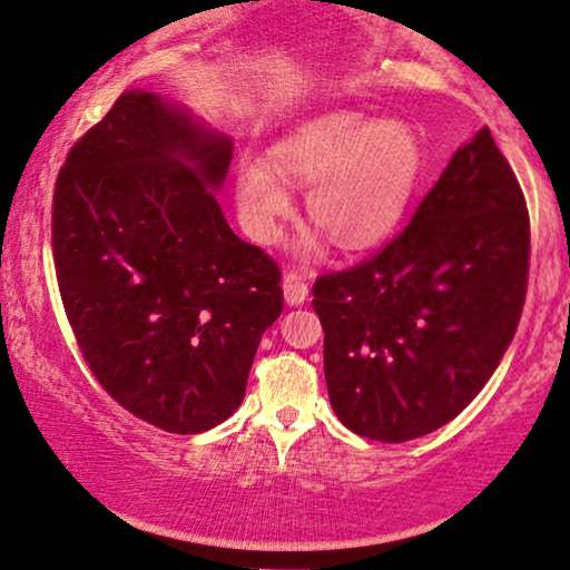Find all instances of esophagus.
Returning <instances> with one entry per match:
<instances>
[{"label": "esophagus", "mask_w": 570, "mask_h": 570, "mask_svg": "<svg viewBox=\"0 0 570 570\" xmlns=\"http://www.w3.org/2000/svg\"><path fill=\"white\" fill-rule=\"evenodd\" d=\"M309 294V284L299 271H286L284 274V299L288 304H302Z\"/></svg>", "instance_id": "1"}]
</instances>
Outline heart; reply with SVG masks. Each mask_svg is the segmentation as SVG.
<instances>
[{"instance_id":"heart-1","label":"heart","mask_w":570,"mask_h":570,"mask_svg":"<svg viewBox=\"0 0 570 570\" xmlns=\"http://www.w3.org/2000/svg\"><path fill=\"white\" fill-rule=\"evenodd\" d=\"M274 163L284 178L309 183V219L343 250H358L380 243L403 219L426 173V147L403 118L374 121L356 110H335L282 136ZM237 206L247 232L274 243L292 196L274 167L243 159Z\"/></svg>"}]
</instances>
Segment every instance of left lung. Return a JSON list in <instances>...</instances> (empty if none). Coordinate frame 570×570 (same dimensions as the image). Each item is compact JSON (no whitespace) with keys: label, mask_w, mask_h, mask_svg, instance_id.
<instances>
[{"label":"left lung","mask_w":570,"mask_h":570,"mask_svg":"<svg viewBox=\"0 0 570 570\" xmlns=\"http://www.w3.org/2000/svg\"><path fill=\"white\" fill-rule=\"evenodd\" d=\"M527 278L522 186L483 128L454 151L403 232L312 286L338 421L400 444L456 419L507 354Z\"/></svg>","instance_id":"left-lung-1"}]
</instances>
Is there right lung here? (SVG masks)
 <instances>
[{"label": "right lung", "instance_id": "obj_1", "mask_svg": "<svg viewBox=\"0 0 570 570\" xmlns=\"http://www.w3.org/2000/svg\"><path fill=\"white\" fill-rule=\"evenodd\" d=\"M229 159V139L131 90L69 149L53 188L56 282L77 346L118 405L170 434L237 411L284 307L278 263L216 204Z\"/></svg>", "mask_w": 570, "mask_h": 570}]
</instances>
